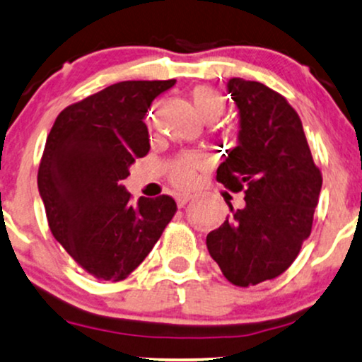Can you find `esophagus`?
I'll return each mask as SVG.
<instances>
[{
  "label": "esophagus",
  "instance_id": "esophagus-1",
  "mask_svg": "<svg viewBox=\"0 0 362 362\" xmlns=\"http://www.w3.org/2000/svg\"><path fill=\"white\" fill-rule=\"evenodd\" d=\"M196 198V196L193 194H185V193H180L176 196V202L180 206H185V204H188L189 202H193V199Z\"/></svg>",
  "mask_w": 362,
  "mask_h": 362
}]
</instances>
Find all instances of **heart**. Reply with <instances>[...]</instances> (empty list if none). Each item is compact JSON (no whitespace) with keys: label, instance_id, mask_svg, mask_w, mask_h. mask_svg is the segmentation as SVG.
I'll return each instance as SVG.
<instances>
[{"label":"heart","instance_id":"1","mask_svg":"<svg viewBox=\"0 0 362 362\" xmlns=\"http://www.w3.org/2000/svg\"><path fill=\"white\" fill-rule=\"evenodd\" d=\"M191 100H193L196 112H198V115L204 122H209V120L215 122L226 110L225 97L218 90H215V88L206 86L193 88ZM208 166L209 159L206 154L191 151V153L180 154L177 158L171 160V164L168 166V177L176 188L191 189L198 182L199 171H203Z\"/></svg>","mask_w":362,"mask_h":362}]
</instances>
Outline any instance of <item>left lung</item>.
I'll list each match as a JSON object with an SVG mask.
<instances>
[{
    "mask_svg": "<svg viewBox=\"0 0 362 362\" xmlns=\"http://www.w3.org/2000/svg\"><path fill=\"white\" fill-rule=\"evenodd\" d=\"M240 110L238 146L220 164L216 181L245 193L206 245L226 280L250 287L282 275L309 238L322 174L312 159L302 120L284 95L260 82L231 78Z\"/></svg>",
    "mask_w": 362,
    "mask_h": 362,
    "instance_id": "8db88e82",
    "label": "left lung"
}]
</instances>
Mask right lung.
Here are the masks:
<instances>
[{
  "instance_id": "right-lung-1",
  "label": "right lung",
  "mask_w": 362,
  "mask_h": 362,
  "mask_svg": "<svg viewBox=\"0 0 362 362\" xmlns=\"http://www.w3.org/2000/svg\"><path fill=\"white\" fill-rule=\"evenodd\" d=\"M176 80H127L65 107L47 137L38 189L55 240L83 270L120 282L149 255L176 202L168 194L132 203L122 186L149 153L144 115Z\"/></svg>"
}]
</instances>
